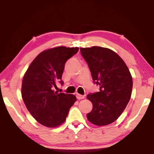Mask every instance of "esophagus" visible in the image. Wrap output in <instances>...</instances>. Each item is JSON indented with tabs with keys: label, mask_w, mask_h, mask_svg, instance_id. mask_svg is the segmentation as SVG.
I'll return each mask as SVG.
<instances>
[{
	"label": "esophagus",
	"mask_w": 154,
	"mask_h": 154,
	"mask_svg": "<svg viewBox=\"0 0 154 154\" xmlns=\"http://www.w3.org/2000/svg\"><path fill=\"white\" fill-rule=\"evenodd\" d=\"M85 95H80V94H77V99H79V100L83 99V98H85Z\"/></svg>",
	"instance_id": "34e87169"
}]
</instances>
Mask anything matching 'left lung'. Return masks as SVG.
Returning <instances> with one entry per match:
<instances>
[{"mask_svg": "<svg viewBox=\"0 0 154 154\" xmlns=\"http://www.w3.org/2000/svg\"><path fill=\"white\" fill-rule=\"evenodd\" d=\"M99 91L87 95L93 103L88 119L97 126L116 121L128 105L132 94V78L128 67L114 51L98 46L81 48Z\"/></svg>", "mask_w": 154, "mask_h": 154, "instance_id": "left-lung-1", "label": "left lung"}]
</instances>
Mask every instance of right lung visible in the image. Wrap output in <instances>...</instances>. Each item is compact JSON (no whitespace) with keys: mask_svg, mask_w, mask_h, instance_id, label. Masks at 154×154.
I'll use <instances>...</instances> for the list:
<instances>
[{"mask_svg":"<svg viewBox=\"0 0 154 154\" xmlns=\"http://www.w3.org/2000/svg\"><path fill=\"white\" fill-rule=\"evenodd\" d=\"M79 48L56 47L40 53L24 74L22 96L26 109L39 123L56 128L64 122L77 100L75 95L53 90L61 77L65 63L78 52Z\"/></svg>","mask_w":154,"mask_h":154,"instance_id":"1","label":"right lung"}]
</instances>
